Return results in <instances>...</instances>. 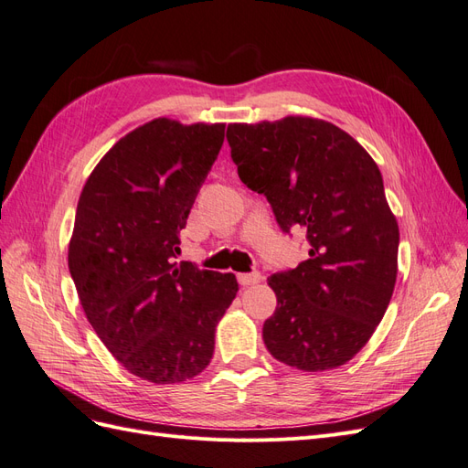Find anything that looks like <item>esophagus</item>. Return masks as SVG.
Returning a JSON list of instances; mask_svg holds the SVG:
<instances>
[{"mask_svg": "<svg viewBox=\"0 0 468 468\" xmlns=\"http://www.w3.org/2000/svg\"><path fill=\"white\" fill-rule=\"evenodd\" d=\"M261 279H263V277H261V273H260V271H253V273H239V275H238V281H239V285H242V287L258 285V282H260Z\"/></svg>", "mask_w": 468, "mask_h": 468, "instance_id": "esophagus-1", "label": "esophagus"}]
</instances>
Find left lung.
I'll use <instances>...</instances> for the list:
<instances>
[{
	"instance_id": "1",
	"label": "left lung",
	"mask_w": 468,
	"mask_h": 468,
	"mask_svg": "<svg viewBox=\"0 0 468 468\" xmlns=\"http://www.w3.org/2000/svg\"><path fill=\"white\" fill-rule=\"evenodd\" d=\"M238 176L263 193L282 232L304 229L308 260L267 279L271 356L318 373L353 359L385 316L399 273V222L378 165L339 126L313 117L229 124Z\"/></svg>"
}]
</instances>
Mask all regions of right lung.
Masks as SVG:
<instances>
[{
    "label": "right lung",
    "mask_w": 468,
    "mask_h": 468,
    "mask_svg": "<svg viewBox=\"0 0 468 468\" xmlns=\"http://www.w3.org/2000/svg\"><path fill=\"white\" fill-rule=\"evenodd\" d=\"M224 124L154 119L122 136L81 189L69 275L95 334L154 385L199 375L238 292L232 273L174 261Z\"/></svg>",
    "instance_id": "1"
}]
</instances>
